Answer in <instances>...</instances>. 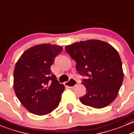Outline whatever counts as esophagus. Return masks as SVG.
Returning <instances> with one entry per match:
<instances>
[{"label": "esophagus", "instance_id": "34e87169", "mask_svg": "<svg viewBox=\"0 0 134 134\" xmlns=\"http://www.w3.org/2000/svg\"><path fill=\"white\" fill-rule=\"evenodd\" d=\"M76 83H77V82H76V80L75 79H71L69 81L65 82L64 84L65 86L69 87V88H72V87H74L76 85Z\"/></svg>", "mask_w": 134, "mask_h": 134}]
</instances>
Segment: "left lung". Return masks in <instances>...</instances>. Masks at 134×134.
<instances>
[{"label":"left lung","instance_id":"1","mask_svg":"<svg viewBox=\"0 0 134 134\" xmlns=\"http://www.w3.org/2000/svg\"><path fill=\"white\" fill-rule=\"evenodd\" d=\"M65 50L76 62V69L85 79L82 84L86 94L80 97L82 104L102 109L112 103L123 82L120 55L111 44L88 40L66 46Z\"/></svg>","mask_w":134,"mask_h":134}]
</instances>
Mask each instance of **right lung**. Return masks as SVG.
<instances>
[{
	"label": "right lung",
	"instance_id": "add662e5",
	"mask_svg": "<svg viewBox=\"0 0 134 134\" xmlns=\"http://www.w3.org/2000/svg\"><path fill=\"white\" fill-rule=\"evenodd\" d=\"M62 50L58 45H37L25 51L15 64L14 92L31 113L47 115L59 105L65 86L58 82L50 67Z\"/></svg>",
	"mask_w": 134,
	"mask_h": 134
}]
</instances>
